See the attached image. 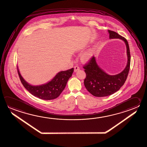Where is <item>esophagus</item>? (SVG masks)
Masks as SVG:
<instances>
[{"label": "esophagus", "mask_w": 147, "mask_h": 147, "mask_svg": "<svg viewBox=\"0 0 147 147\" xmlns=\"http://www.w3.org/2000/svg\"><path fill=\"white\" fill-rule=\"evenodd\" d=\"M79 69H80V68L78 66V65H76V66H75V67H74V71H75V72H76L77 70H79Z\"/></svg>", "instance_id": "1"}]
</instances>
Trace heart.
Masks as SVG:
<instances>
[{
  "label": "heart",
  "instance_id": "1",
  "mask_svg": "<svg viewBox=\"0 0 147 147\" xmlns=\"http://www.w3.org/2000/svg\"><path fill=\"white\" fill-rule=\"evenodd\" d=\"M92 56H93L92 52L89 50V51H86V52L82 54L81 56V59L82 61H88L92 59Z\"/></svg>",
  "mask_w": 147,
  "mask_h": 147
}]
</instances>
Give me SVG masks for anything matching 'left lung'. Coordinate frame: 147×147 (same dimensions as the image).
Returning a JSON list of instances; mask_svg holds the SVG:
<instances>
[{
	"mask_svg": "<svg viewBox=\"0 0 147 147\" xmlns=\"http://www.w3.org/2000/svg\"><path fill=\"white\" fill-rule=\"evenodd\" d=\"M108 32L110 39L119 38L124 41L127 49V63L123 71L117 75H109L99 67L94 56L92 57L83 67L86 74L84 84L87 90L96 97L109 96L119 90L125 82L130 68L131 55L127 41L117 32L110 30Z\"/></svg>",
	"mask_w": 147,
	"mask_h": 147,
	"instance_id": "left-lung-1",
	"label": "left lung"
}]
</instances>
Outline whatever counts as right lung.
<instances>
[{
	"instance_id": "1",
	"label": "right lung",
	"mask_w": 147,
	"mask_h": 147,
	"mask_svg": "<svg viewBox=\"0 0 147 147\" xmlns=\"http://www.w3.org/2000/svg\"><path fill=\"white\" fill-rule=\"evenodd\" d=\"M18 68V72L22 84L32 95L44 100H51L58 97L64 90L68 80L71 77L74 68L59 72L52 80L41 86H34L27 82L22 77Z\"/></svg>"
}]
</instances>
